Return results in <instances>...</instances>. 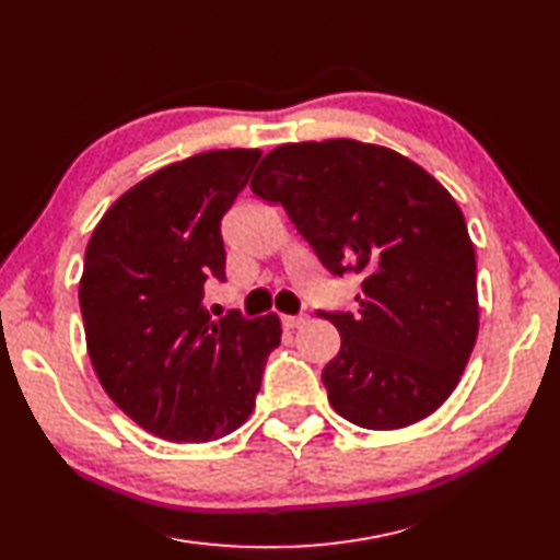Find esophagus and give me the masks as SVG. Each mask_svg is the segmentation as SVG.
<instances>
[{
    "label": "esophagus",
    "instance_id": "34e87169",
    "mask_svg": "<svg viewBox=\"0 0 560 560\" xmlns=\"http://www.w3.org/2000/svg\"><path fill=\"white\" fill-rule=\"evenodd\" d=\"M281 324L285 328H300L303 324H307V317H305V314H283Z\"/></svg>",
    "mask_w": 560,
    "mask_h": 560
}]
</instances>
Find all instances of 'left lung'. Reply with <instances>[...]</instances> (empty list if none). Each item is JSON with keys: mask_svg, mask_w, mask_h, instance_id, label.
<instances>
[{"mask_svg": "<svg viewBox=\"0 0 560 560\" xmlns=\"http://www.w3.org/2000/svg\"><path fill=\"white\" fill-rule=\"evenodd\" d=\"M250 189L285 208L331 275L362 277L357 314L319 312L340 334L322 371L331 407L369 430L440 409L480 319L476 250L452 194L402 153L354 139L281 143Z\"/></svg>", "mask_w": 560, "mask_h": 560, "instance_id": "obj_1", "label": "left lung"}]
</instances>
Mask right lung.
<instances>
[{"label":"right lung","instance_id":"add662e5","mask_svg":"<svg viewBox=\"0 0 560 560\" xmlns=\"http://www.w3.org/2000/svg\"><path fill=\"white\" fill-rule=\"evenodd\" d=\"M260 149L208 151L161 167L113 203L84 250L80 310L98 383L127 417L170 442L218 440L248 421L275 312L243 319L203 310L224 281L222 214Z\"/></svg>","mask_w":560,"mask_h":560}]
</instances>
